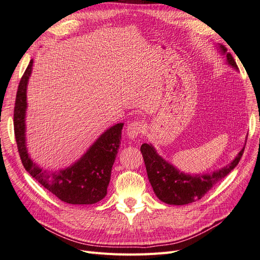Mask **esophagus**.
Segmentation results:
<instances>
[{
	"label": "esophagus",
	"mask_w": 260,
	"mask_h": 260,
	"mask_svg": "<svg viewBox=\"0 0 260 260\" xmlns=\"http://www.w3.org/2000/svg\"><path fill=\"white\" fill-rule=\"evenodd\" d=\"M142 130H143V123L141 121H135V122H131L128 125L127 130H125V133H127V137L133 141L139 138Z\"/></svg>",
	"instance_id": "34e87169"
}]
</instances>
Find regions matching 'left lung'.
I'll use <instances>...</instances> for the list:
<instances>
[{
  "label": "left lung",
  "mask_w": 260,
  "mask_h": 260,
  "mask_svg": "<svg viewBox=\"0 0 260 260\" xmlns=\"http://www.w3.org/2000/svg\"><path fill=\"white\" fill-rule=\"evenodd\" d=\"M217 48L225 56L226 64L238 72L239 68L232 55L226 53V49L222 45L218 44ZM244 148L245 145L230 164L208 174H186L181 171L157 153L151 143L141 145V153L143 155L149 183L157 198L169 205H186L201 200L217 182L229 175L239 164Z\"/></svg>",
  "instance_id": "left-lung-1"
}]
</instances>
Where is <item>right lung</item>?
I'll use <instances>...</instances> for the list:
<instances>
[{"label": "right lung", "instance_id": "obj_1", "mask_svg": "<svg viewBox=\"0 0 260 260\" xmlns=\"http://www.w3.org/2000/svg\"><path fill=\"white\" fill-rule=\"evenodd\" d=\"M31 59L18 85L14 108V131L23 167L60 201L73 205H89L103 200L107 194L112 168L121 142L123 122L106 129L79 159L66 168L43 169L31 159L26 142L27 86L32 73Z\"/></svg>", "mask_w": 260, "mask_h": 260}]
</instances>
